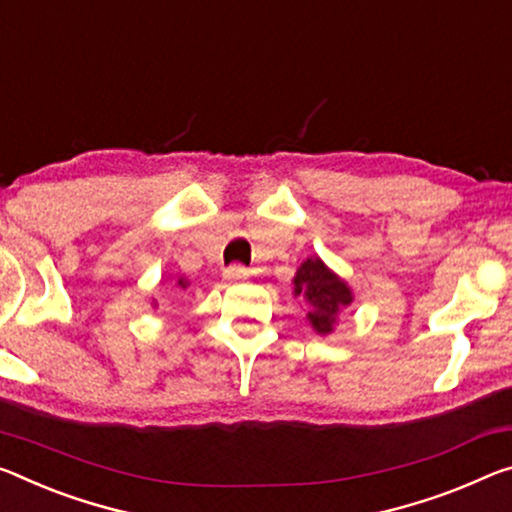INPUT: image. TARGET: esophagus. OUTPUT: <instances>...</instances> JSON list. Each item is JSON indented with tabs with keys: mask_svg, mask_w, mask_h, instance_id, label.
<instances>
[{
	"mask_svg": "<svg viewBox=\"0 0 512 512\" xmlns=\"http://www.w3.org/2000/svg\"><path fill=\"white\" fill-rule=\"evenodd\" d=\"M246 275H248V271L243 269L241 264H232V266H227V269L223 271V278H225L227 282H239V280H246Z\"/></svg>",
	"mask_w": 512,
	"mask_h": 512,
	"instance_id": "esophagus-1",
	"label": "esophagus"
}]
</instances>
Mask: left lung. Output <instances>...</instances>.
<instances>
[{"mask_svg": "<svg viewBox=\"0 0 512 512\" xmlns=\"http://www.w3.org/2000/svg\"><path fill=\"white\" fill-rule=\"evenodd\" d=\"M296 294H303L310 300L312 310L307 314V319L314 326L316 332L328 335L332 330V323L337 319V312L342 307L351 305V289L346 287V282L337 278L335 273L326 269V264L319 257H310L303 266L296 271L294 278Z\"/></svg>", "mask_w": 512, "mask_h": 512, "instance_id": "left-lung-1", "label": "left lung"}]
</instances>
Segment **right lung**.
I'll return each mask as SVG.
<instances>
[{"instance_id":"right-lung-1","label":"right lung","mask_w":512,"mask_h":512,"mask_svg":"<svg viewBox=\"0 0 512 512\" xmlns=\"http://www.w3.org/2000/svg\"><path fill=\"white\" fill-rule=\"evenodd\" d=\"M177 285H180V287H186V282H184V280H180V282H177Z\"/></svg>"}]
</instances>
